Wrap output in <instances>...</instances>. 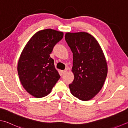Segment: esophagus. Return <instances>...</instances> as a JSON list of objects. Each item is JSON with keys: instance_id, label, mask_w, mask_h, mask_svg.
Returning <instances> with one entry per match:
<instances>
[{"instance_id": "esophagus-1", "label": "esophagus", "mask_w": 128, "mask_h": 128, "mask_svg": "<svg viewBox=\"0 0 128 128\" xmlns=\"http://www.w3.org/2000/svg\"><path fill=\"white\" fill-rule=\"evenodd\" d=\"M66 72H67V70H62V75H64L66 73Z\"/></svg>"}]
</instances>
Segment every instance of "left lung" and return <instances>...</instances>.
<instances>
[{"label":"left lung","mask_w":128,"mask_h":128,"mask_svg":"<svg viewBox=\"0 0 128 128\" xmlns=\"http://www.w3.org/2000/svg\"><path fill=\"white\" fill-rule=\"evenodd\" d=\"M65 39L73 54L74 80L69 85L72 96L82 101L92 99L106 80V61L98 42L86 32H66Z\"/></svg>","instance_id":"1"}]
</instances>
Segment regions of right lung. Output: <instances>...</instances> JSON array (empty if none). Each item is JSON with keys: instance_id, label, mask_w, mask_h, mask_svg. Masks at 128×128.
<instances>
[{"instance_id": "obj_1", "label": "right lung", "mask_w": 128, "mask_h": 128, "mask_svg": "<svg viewBox=\"0 0 128 128\" xmlns=\"http://www.w3.org/2000/svg\"><path fill=\"white\" fill-rule=\"evenodd\" d=\"M62 38V32L42 30L32 36L22 50L18 72L22 86L34 97L46 96L60 77L50 54Z\"/></svg>"}]
</instances>
